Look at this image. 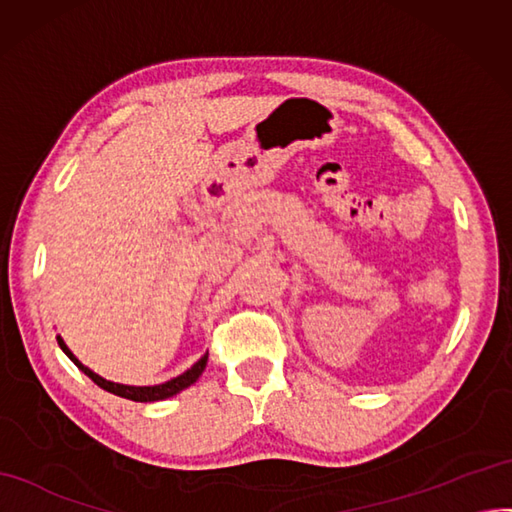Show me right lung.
<instances>
[{
	"label": "right lung",
	"mask_w": 512,
	"mask_h": 512,
	"mask_svg": "<svg viewBox=\"0 0 512 512\" xmlns=\"http://www.w3.org/2000/svg\"><path fill=\"white\" fill-rule=\"evenodd\" d=\"M58 344H60V349L68 355V359H71V362L81 372H84V375H88L96 385H99V388L112 392L116 396L135 400V403H155V400H163V398H170V396H174L178 392H183L185 388H189L191 383L198 381V377L202 375L204 368H206V362H209V353H204L196 364H193L189 370L183 372V375H178V377L165 381V383H159V385H122V383H114V381L103 379L101 375H96V372H92L88 366L81 364L79 359L73 355V351L66 347V342L60 336H58Z\"/></svg>",
	"instance_id": "add662e5"
}]
</instances>
